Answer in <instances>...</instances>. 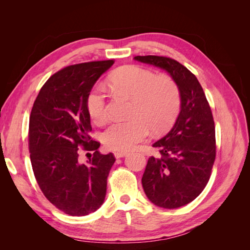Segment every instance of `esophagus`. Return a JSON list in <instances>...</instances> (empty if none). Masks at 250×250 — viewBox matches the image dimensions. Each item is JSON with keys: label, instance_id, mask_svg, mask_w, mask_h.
Returning a JSON list of instances; mask_svg holds the SVG:
<instances>
[{"label": "esophagus", "instance_id": "obj_1", "mask_svg": "<svg viewBox=\"0 0 250 250\" xmlns=\"http://www.w3.org/2000/svg\"><path fill=\"white\" fill-rule=\"evenodd\" d=\"M113 154H115L116 158H120V157H123L127 154L126 151H116V152H113Z\"/></svg>", "mask_w": 250, "mask_h": 250}]
</instances>
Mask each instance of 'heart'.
Segmentation results:
<instances>
[{
	"mask_svg": "<svg viewBox=\"0 0 250 250\" xmlns=\"http://www.w3.org/2000/svg\"><path fill=\"white\" fill-rule=\"evenodd\" d=\"M108 86L117 93L132 98L129 119L109 124L102 133L106 148L116 151L133 149L145 141L150 130L160 134L175 123L181 107V90L177 82L146 67L128 65L113 71ZM86 108L96 123L108 118L106 90L102 84L94 85L86 96Z\"/></svg>",
	"mask_w": 250,
	"mask_h": 250,
	"instance_id": "heart-1",
	"label": "heart"
}]
</instances>
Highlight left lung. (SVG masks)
<instances>
[{
  "label": "left lung",
  "mask_w": 250,
  "mask_h": 250,
  "mask_svg": "<svg viewBox=\"0 0 250 250\" xmlns=\"http://www.w3.org/2000/svg\"><path fill=\"white\" fill-rule=\"evenodd\" d=\"M138 62L167 71L181 90V110L171 131L153 144L142 185L148 199L164 208H177L197 198L208 185L216 158L213 113L195 75L175 59L135 56Z\"/></svg>",
  "instance_id": "1"
}]
</instances>
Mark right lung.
<instances>
[{
	"label": "right lung",
	"instance_id": "right-lung-1",
	"mask_svg": "<svg viewBox=\"0 0 250 250\" xmlns=\"http://www.w3.org/2000/svg\"><path fill=\"white\" fill-rule=\"evenodd\" d=\"M115 60L63 67L46 81L29 120V151L42 194L64 214L85 216L99 208L106 195L107 176L116 158L101 154L100 143L89 135L86 96ZM81 150L93 157L81 164Z\"/></svg>",
	"mask_w": 250,
	"mask_h": 250
}]
</instances>
